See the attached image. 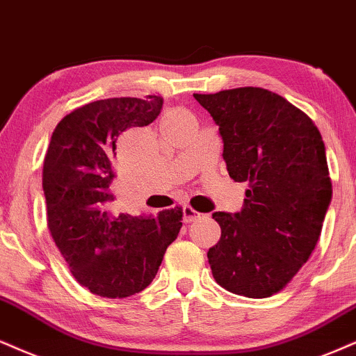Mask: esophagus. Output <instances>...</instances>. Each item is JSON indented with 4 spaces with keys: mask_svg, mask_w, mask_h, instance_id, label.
Returning <instances> with one entry per match:
<instances>
[{
    "mask_svg": "<svg viewBox=\"0 0 356 356\" xmlns=\"http://www.w3.org/2000/svg\"><path fill=\"white\" fill-rule=\"evenodd\" d=\"M200 218H201V213L195 211L191 206H183V221L193 222V221H196V219H200Z\"/></svg>",
    "mask_w": 356,
    "mask_h": 356,
    "instance_id": "34e87169",
    "label": "esophagus"
}]
</instances>
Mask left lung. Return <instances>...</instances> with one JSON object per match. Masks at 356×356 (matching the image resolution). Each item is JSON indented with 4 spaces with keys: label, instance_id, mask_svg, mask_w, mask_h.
<instances>
[{
    "label": "left lung",
    "instance_id": "1",
    "mask_svg": "<svg viewBox=\"0 0 356 356\" xmlns=\"http://www.w3.org/2000/svg\"><path fill=\"white\" fill-rule=\"evenodd\" d=\"M193 97L219 127L229 177L249 183L239 213H213L221 226L208 251L213 277L238 296H274L309 261L332 201L322 135L307 113L261 87Z\"/></svg>",
    "mask_w": 356,
    "mask_h": 356
}]
</instances>
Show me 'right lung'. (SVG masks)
I'll list each match as a JSON object with an SVG mask.
<instances>
[{
  "mask_svg": "<svg viewBox=\"0 0 356 356\" xmlns=\"http://www.w3.org/2000/svg\"><path fill=\"white\" fill-rule=\"evenodd\" d=\"M163 99L95 100L65 115L52 131L42 166L47 227L82 287L108 299L142 292L181 229V208L158 216L112 214L117 140L152 124Z\"/></svg>",
  "mask_w": 356,
  "mask_h": 356,
  "instance_id": "obj_1",
  "label": "right lung"
}]
</instances>
